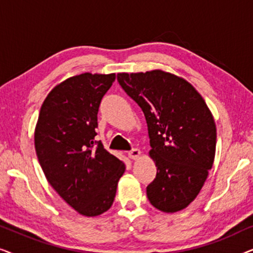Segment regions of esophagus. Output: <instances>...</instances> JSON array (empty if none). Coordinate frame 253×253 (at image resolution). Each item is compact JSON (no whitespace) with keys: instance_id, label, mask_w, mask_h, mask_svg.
Listing matches in <instances>:
<instances>
[{"instance_id":"34e87169","label":"esophagus","mask_w":253,"mask_h":253,"mask_svg":"<svg viewBox=\"0 0 253 253\" xmlns=\"http://www.w3.org/2000/svg\"><path fill=\"white\" fill-rule=\"evenodd\" d=\"M139 155H140V151L138 150V148H132V150L127 152V157L132 159V160H136V159L139 158Z\"/></svg>"}]
</instances>
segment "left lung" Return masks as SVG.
Returning <instances> with one entry per match:
<instances>
[{
	"mask_svg": "<svg viewBox=\"0 0 253 253\" xmlns=\"http://www.w3.org/2000/svg\"><path fill=\"white\" fill-rule=\"evenodd\" d=\"M121 87L143 110L157 176L146 188L155 209L174 213L193 202L212 168L216 127L191 84L161 70L117 74Z\"/></svg>",
	"mask_w": 253,
	"mask_h": 253,
	"instance_id": "obj_1",
	"label": "left lung"
}]
</instances>
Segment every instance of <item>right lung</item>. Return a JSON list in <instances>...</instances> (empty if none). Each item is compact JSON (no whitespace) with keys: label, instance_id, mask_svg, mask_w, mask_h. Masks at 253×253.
Instances as JSON below:
<instances>
[{"label":"right lung","instance_id":"1","mask_svg":"<svg viewBox=\"0 0 253 253\" xmlns=\"http://www.w3.org/2000/svg\"><path fill=\"white\" fill-rule=\"evenodd\" d=\"M115 74L86 72L61 83L44 100L34 132L38 160L65 203L86 216L110 209L126 166L95 140L98 112Z\"/></svg>","mask_w":253,"mask_h":253}]
</instances>
